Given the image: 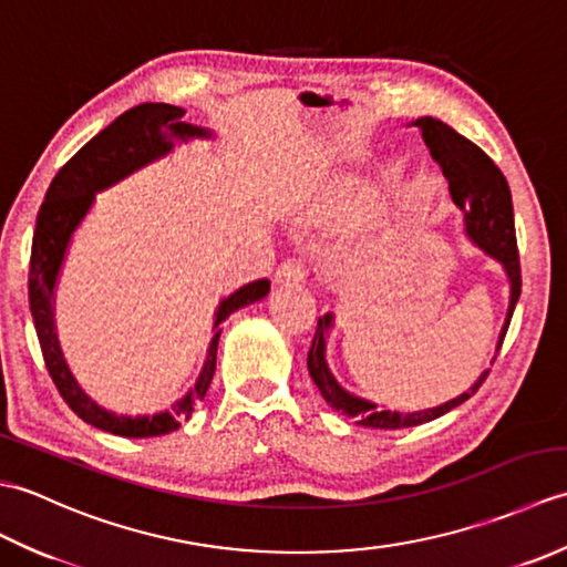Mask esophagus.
I'll list each match as a JSON object with an SVG mask.
<instances>
[{"label":"esophagus","mask_w":567,"mask_h":567,"mask_svg":"<svg viewBox=\"0 0 567 567\" xmlns=\"http://www.w3.org/2000/svg\"><path fill=\"white\" fill-rule=\"evenodd\" d=\"M307 277V265L302 258H287L280 262V268L275 270V280L280 285H297Z\"/></svg>","instance_id":"34e87169"}]
</instances>
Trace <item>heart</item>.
<instances>
[{
  "label": "heart",
  "mask_w": 567,
  "mask_h": 567,
  "mask_svg": "<svg viewBox=\"0 0 567 567\" xmlns=\"http://www.w3.org/2000/svg\"><path fill=\"white\" fill-rule=\"evenodd\" d=\"M327 204H329V212L343 224L360 221L372 207L370 199L355 185H341L339 189H333Z\"/></svg>",
  "instance_id": "obj_1"
}]
</instances>
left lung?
I'll return each mask as SVG.
<instances>
[{
  "label": "left lung",
  "mask_w": 567,
  "mask_h": 567,
  "mask_svg": "<svg viewBox=\"0 0 567 567\" xmlns=\"http://www.w3.org/2000/svg\"><path fill=\"white\" fill-rule=\"evenodd\" d=\"M421 128V136H424L426 146L433 155V161L441 165V171L449 179L451 197L465 212V226L467 236L475 240V244L487 250L492 258H497L504 270H507L512 280V299H509V315L507 323H504L499 346L504 336H507L509 321L514 315V307L519 302L522 295V262H519V248H516V234H514V209H512V192L507 185V177L502 175L499 167L492 163L489 155L477 148L473 141L457 134L451 126H445L436 118L424 116L414 122ZM331 327V315L319 319L317 333L311 339V348L307 353V368L311 380L317 382L327 404H331L336 412L351 416L355 424L370 426V429H409L426 424L451 412L453 406L463 404L470 400L489 375V370L480 378L473 388L463 392L455 400L445 402L441 406L424 409V412H412V414H400L390 412V409H380L372 402L358 400V396L348 394L327 368V360H323V331Z\"/></svg>",
  "instance_id": "obj_1"
}]
</instances>
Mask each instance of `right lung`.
<instances>
[{
  "label": "right lung",
  "instance_id": "right-lung-1",
  "mask_svg": "<svg viewBox=\"0 0 567 567\" xmlns=\"http://www.w3.org/2000/svg\"><path fill=\"white\" fill-rule=\"evenodd\" d=\"M183 116L185 110H179V106L173 104L143 102L138 106H131L128 112H124L116 122L102 128L97 136L84 143V146L60 167L51 187L45 192L39 216H35L29 268V309L35 336H39L48 375H51L58 394L63 396V402L84 421V424H92L94 429L110 431L126 439L165 436V433L175 431L183 421L192 416L195 406L204 400V394H207L212 384L216 370V346H219L221 331L214 333L207 363H204L195 390H189L187 396L173 404L171 412L136 419L116 416L94 404L70 375L53 331V285L60 270V262H63L65 256L68 240L82 221V216L87 214L90 204L94 202V192L118 183L122 177L138 171L141 165L171 153L175 138L207 136V131L185 124ZM268 292L270 280H256L240 287L238 292H234L221 302L214 329L231 317L236 309L258 302V299H262Z\"/></svg>",
  "mask_w": 567,
  "mask_h": 567
}]
</instances>
